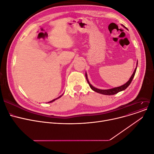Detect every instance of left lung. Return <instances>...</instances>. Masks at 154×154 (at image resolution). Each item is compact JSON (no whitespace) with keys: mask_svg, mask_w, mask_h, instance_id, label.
<instances>
[{"mask_svg":"<svg viewBox=\"0 0 154 154\" xmlns=\"http://www.w3.org/2000/svg\"><path fill=\"white\" fill-rule=\"evenodd\" d=\"M137 67L135 68L134 73L132 74V75L131 76V78L129 79V80L128 81L127 83H126L125 85L121 86H119V87H117V88H112V89H97V88H96L94 87H93L91 84L89 83V81L88 79V78H87V75L86 73V78L87 79V81H88V83L89 84L90 88H91L93 91H94L95 92H97L98 93H100V94H105V95H113V94H115L117 93H119L120 91H123V90L125 89L126 88H127L129 85L131 84V83L132 82V81L134 77V75L135 74V72H136V69H137Z\"/></svg>","mask_w":154,"mask_h":154,"instance_id":"1","label":"left lung"}]
</instances>
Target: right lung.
<instances>
[{
  "label": "right lung",
  "instance_id": "1",
  "mask_svg": "<svg viewBox=\"0 0 154 154\" xmlns=\"http://www.w3.org/2000/svg\"><path fill=\"white\" fill-rule=\"evenodd\" d=\"M62 96V95H61ZM61 96H59L58 97H57V98H56V99H53V100H52V101H50V102H48V103H52L53 101H55V100H57V99H58V98H60V97H61Z\"/></svg>",
  "mask_w": 154,
  "mask_h": 154
}]
</instances>
